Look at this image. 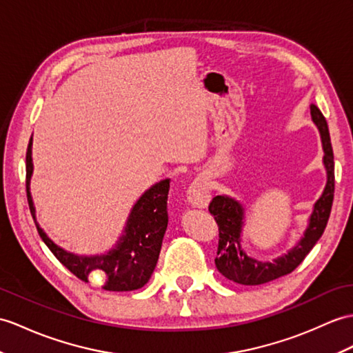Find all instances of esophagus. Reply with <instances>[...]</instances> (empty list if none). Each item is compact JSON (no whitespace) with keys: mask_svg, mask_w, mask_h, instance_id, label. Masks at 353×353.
I'll return each instance as SVG.
<instances>
[{"mask_svg":"<svg viewBox=\"0 0 353 353\" xmlns=\"http://www.w3.org/2000/svg\"><path fill=\"white\" fill-rule=\"evenodd\" d=\"M186 196H188V203H190L192 208L206 209L209 201H210V191H209L206 180L201 177L195 179L191 183V186L188 188Z\"/></svg>","mask_w":353,"mask_h":353,"instance_id":"esophagus-1","label":"esophagus"}]
</instances>
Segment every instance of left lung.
Here are the masks:
<instances>
[{
  "label": "left lung",
  "instance_id": "1",
  "mask_svg": "<svg viewBox=\"0 0 353 353\" xmlns=\"http://www.w3.org/2000/svg\"><path fill=\"white\" fill-rule=\"evenodd\" d=\"M310 112L322 139L326 183L322 195L314 203L304 234L288 252L272 260H259L257 257L248 256L247 251L242 248V233L247 221V210L243 204L225 194L214 196L209 204V212L214 215L219 227L215 265L227 280L243 285H259L288 275L301 265V261L313 250L325 232L334 200V153L330 129L323 114L314 103L310 105Z\"/></svg>",
  "mask_w": 353,
  "mask_h": 353
}]
</instances>
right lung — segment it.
I'll return each instance as SVG.
<instances>
[{
    "label": "right lung",
    "instance_id": "right-lung-1",
    "mask_svg": "<svg viewBox=\"0 0 353 353\" xmlns=\"http://www.w3.org/2000/svg\"><path fill=\"white\" fill-rule=\"evenodd\" d=\"M32 137L30 138L27 150V199L34 219L37 232L59 259L63 266L78 276L79 280L88 283V276L93 272L103 276V290L108 292H130L141 289L150 280L154 268H157L162 239L168 225L167 200L170 191V179L152 185L149 190L135 201L130 214L123 227V232L116 245L102 254L93 256H81L70 252L57 245L49 237L36 219V208L30 192V182L32 176Z\"/></svg>",
    "mask_w": 353,
    "mask_h": 353
}]
</instances>
